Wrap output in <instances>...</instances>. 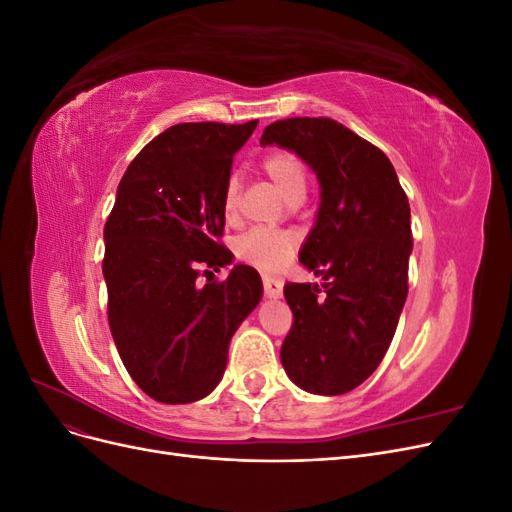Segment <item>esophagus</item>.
I'll use <instances>...</instances> for the list:
<instances>
[{"instance_id": "obj_1", "label": "esophagus", "mask_w": 512, "mask_h": 512, "mask_svg": "<svg viewBox=\"0 0 512 512\" xmlns=\"http://www.w3.org/2000/svg\"><path fill=\"white\" fill-rule=\"evenodd\" d=\"M262 286H265V294L269 299L282 297V282L280 280H273V277H262Z\"/></svg>"}]
</instances>
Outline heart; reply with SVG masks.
<instances>
[{
	"mask_svg": "<svg viewBox=\"0 0 512 512\" xmlns=\"http://www.w3.org/2000/svg\"><path fill=\"white\" fill-rule=\"evenodd\" d=\"M262 170L275 183V188L290 205H299L307 194V173L297 156L288 151H273L262 160ZM222 207L226 215H232L239 207V177L230 175L224 185ZM237 256L262 271L280 269L294 250V239L288 232L256 228L243 235L237 245Z\"/></svg>",
	"mask_w": 512,
	"mask_h": 512,
	"instance_id": "heart-1",
	"label": "heart"
}]
</instances>
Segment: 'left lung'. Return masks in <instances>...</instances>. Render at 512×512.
<instances>
[{"instance_id":"1","label":"left lung","mask_w":512,"mask_h":512,"mask_svg":"<svg viewBox=\"0 0 512 512\" xmlns=\"http://www.w3.org/2000/svg\"><path fill=\"white\" fill-rule=\"evenodd\" d=\"M260 145L297 153L320 183L299 262L322 277V288L284 286L294 322L282 365L307 393L344 395L384 359L408 297V196L391 160L329 117L275 121Z\"/></svg>"}]
</instances>
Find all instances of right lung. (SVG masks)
I'll return each instance as SVG.
<instances>
[{
  "label": "right lung",
  "mask_w": 512,
  "mask_h": 512,
  "mask_svg": "<svg viewBox=\"0 0 512 512\" xmlns=\"http://www.w3.org/2000/svg\"><path fill=\"white\" fill-rule=\"evenodd\" d=\"M256 126L179 123L138 153L117 188L104 226L108 324L128 374L160 404H192L220 384L230 339L262 299L247 265L224 283L195 282L200 266L235 258L215 241L222 194Z\"/></svg>",
  "instance_id": "right-lung-1"
}]
</instances>
